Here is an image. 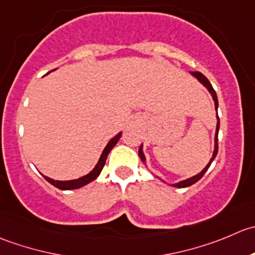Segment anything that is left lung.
<instances>
[{
	"mask_svg": "<svg viewBox=\"0 0 255 255\" xmlns=\"http://www.w3.org/2000/svg\"><path fill=\"white\" fill-rule=\"evenodd\" d=\"M191 75H193V77H195L196 79H197L198 82H200L201 84L203 85V87L207 88V90L210 92V94L212 95V99L214 102V108H216V112H217V110H218V99H217V94H216V92H214L213 87L211 85L210 80H208L207 78H206L205 75H203L202 73H200V72H191ZM218 131H219V118H218V114H217V127H216V133H214V150H213L212 157H211L210 162L206 165V167L203 168V170L201 171L200 173H197V175L192 176V177H190V178H186V180H183V181H180V182L171 183V186H173V187H177V188H185V187H188V186L193 185V183H196L198 180H201V178H202V176L205 175L206 171L208 170V167L211 166V163H212L214 157L217 156V152H218ZM138 156H140L141 161H142L143 163H146L145 153H143V150H142V143H141L140 148H138ZM156 177H157V176H156ZM160 180H161V178H160ZM161 181H163V180H161Z\"/></svg>",
	"mask_w": 255,
	"mask_h": 255,
	"instance_id": "1",
	"label": "left lung"
}]
</instances>
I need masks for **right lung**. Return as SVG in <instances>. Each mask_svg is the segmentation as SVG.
Wrapping results in <instances>:
<instances>
[{"instance_id": "right-lung-1", "label": "right lung", "mask_w": 255, "mask_h": 255, "mask_svg": "<svg viewBox=\"0 0 255 255\" xmlns=\"http://www.w3.org/2000/svg\"><path fill=\"white\" fill-rule=\"evenodd\" d=\"M49 73L50 72H48L47 74H49ZM120 137H122V131H120L119 133H117V135H115L113 138H110V141L107 143V146L104 147V150H103L99 161H98V163L95 165V167L93 168L89 173H87V175L82 176V177H79V178H75V180H68V181L53 180V178L48 177V176H44V175H43V177H44L45 180L50 183V185H53L54 187L59 188V190H63V191L77 190V188H80V187H83V186L88 185V183H90L92 181H94L95 178L100 175V172H102L103 167H104V165H105V161H107L108 155H109V152L112 151V148L117 145Z\"/></svg>"}]
</instances>
